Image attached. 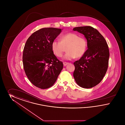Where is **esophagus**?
Instances as JSON below:
<instances>
[{
  "label": "esophagus",
  "mask_w": 125,
  "mask_h": 125,
  "mask_svg": "<svg viewBox=\"0 0 125 125\" xmlns=\"http://www.w3.org/2000/svg\"><path fill=\"white\" fill-rule=\"evenodd\" d=\"M68 64H69V63H68V62H64L63 63L64 65H65V66L67 65H68Z\"/></svg>",
  "instance_id": "obj_1"
}]
</instances>
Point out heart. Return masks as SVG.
Here are the masks:
<instances>
[{
	"label": "heart",
	"instance_id": "obj_1",
	"mask_svg": "<svg viewBox=\"0 0 125 125\" xmlns=\"http://www.w3.org/2000/svg\"><path fill=\"white\" fill-rule=\"evenodd\" d=\"M60 41L54 40L52 43V49L54 54L61 57L66 47L67 52L64 57L65 60H71L82 57L87 49V42L83 37L74 33H69L60 37Z\"/></svg>",
	"mask_w": 125,
	"mask_h": 125
}]
</instances>
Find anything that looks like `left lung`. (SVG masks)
Instances as JSON below:
<instances>
[{"instance_id": "obj_1", "label": "left lung", "mask_w": 125, "mask_h": 125, "mask_svg": "<svg viewBox=\"0 0 125 125\" xmlns=\"http://www.w3.org/2000/svg\"><path fill=\"white\" fill-rule=\"evenodd\" d=\"M73 30L84 35L88 48L83 56L73 63V77L79 86L91 88L101 82L107 71L110 56L108 46L103 36L92 27H75Z\"/></svg>"}]
</instances>
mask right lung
I'll use <instances>...</instances> for the list:
<instances>
[{"label": "right lung", "instance_id": "add662e5", "mask_svg": "<svg viewBox=\"0 0 125 125\" xmlns=\"http://www.w3.org/2000/svg\"><path fill=\"white\" fill-rule=\"evenodd\" d=\"M62 30L42 28L33 33L25 44L23 68L30 82L36 87L46 89L53 86L63 68L54 54L52 43Z\"/></svg>", "mask_w": 125, "mask_h": 125}]
</instances>
